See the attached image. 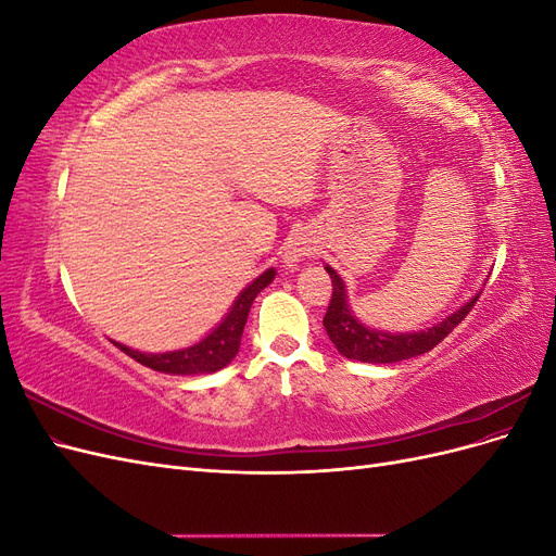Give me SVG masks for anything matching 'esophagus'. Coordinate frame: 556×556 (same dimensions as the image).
Listing matches in <instances>:
<instances>
[{
  "label": "esophagus",
  "mask_w": 556,
  "mask_h": 556,
  "mask_svg": "<svg viewBox=\"0 0 556 556\" xmlns=\"http://www.w3.org/2000/svg\"><path fill=\"white\" fill-rule=\"evenodd\" d=\"M311 252H313L311 241L304 237V233H299V237L288 239V243L282 245V262L294 271V268L311 255Z\"/></svg>",
  "instance_id": "1"
}]
</instances>
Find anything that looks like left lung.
Returning a JSON list of instances; mask_svg holds the SVG:
<instances>
[{"mask_svg": "<svg viewBox=\"0 0 556 556\" xmlns=\"http://www.w3.org/2000/svg\"><path fill=\"white\" fill-rule=\"evenodd\" d=\"M325 268L333 285L329 308L323 319L329 341L336 345V350H339L343 357L366 362V364H392V362L425 355V352L439 345L445 336L462 323V319L470 313V308L476 306V301L480 296L478 292L473 299H468L459 311H454L450 317L443 319V323L433 325L429 329L410 331V333H392V331H380V329L362 325L348 306L345 282L331 266H325Z\"/></svg>", "mask_w": 556, "mask_h": 556, "instance_id": "1", "label": "left lung"}]
</instances>
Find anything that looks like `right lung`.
<instances>
[{
	"label": "right lung",
	"instance_id": "add662e5",
	"mask_svg": "<svg viewBox=\"0 0 556 556\" xmlns=\"http://www.w3.org/2000/svg\"><path fill=\"white\" fill-rule=\"evenodd\" d=\"M276 278L274 268H266V271L252 280L248 288L237 296L233 306L225 315V319L217 325L206 339H201L199 343L182 348V350H172V352H139L131 350L123 343H115V348H121L125 355L131 359H137L139 364L153 368V371L160 374H172V376H197V374H215L220 371L223 366H227L241 348V336L245 319L250 313L252 301L266 288L268 282Z\"/></svg>",
	"mask_w": 556,
	"mask_h": 556
}]
</instances>
